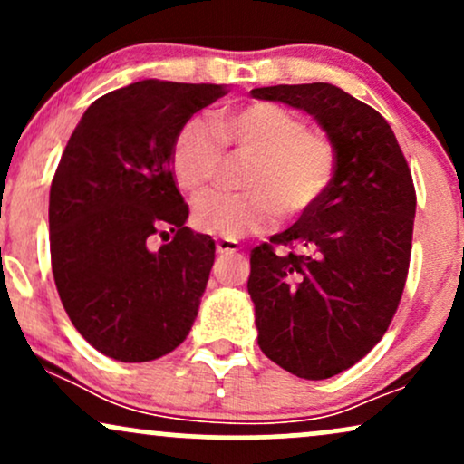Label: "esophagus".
Returning a JSON list of instances; mask_svg holds the SVG:
<instances>
[{"label": "esophagus", "mask_w": 464, "mask_h": 464, "mask_svg": "<svg viewBox=\"0 0 464 464\" xmlns=\"http://www.w3.org/2000/svg\"><path fill=\"white\" fill-rule=\"evenodd\" d=\"M216 250L220 255H231V253H237L239 250V244L237 242H233V239H218L216 242Z\"/></svg>", "instance_id": "1"}]
</instances>
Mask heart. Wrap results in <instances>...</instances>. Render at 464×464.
I'll return each instance as SVG.
<instances>
[{
    "label": "heart",
    "instance_id": "obj_1",
    "mask_svg": "<svg viewBox=\"0 0 464 464\" xmlns=\"http://www.w3.org/2000/svg\"><path fill=\"white\" fill-rule=\"evenodd\" d=\"M225 146L250 161L239 177L244 191H211L196 200V227L216 236L244 237L268 227L275 214L301 216L334 179L335 150L327 137L285 106L253 102L220 111L214 124L194 117L179 130L169 157L179 188L188 194L209 188Z\"/></svg>",
    "mask_w": 464,
    "mask_h": 464
}]
</instances>
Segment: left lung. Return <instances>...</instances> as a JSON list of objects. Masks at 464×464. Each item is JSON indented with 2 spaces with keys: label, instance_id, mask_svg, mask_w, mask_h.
<instances>
[{
  "label": "left lung",
  "instance_id": "left-lung-1",
  "mask_svg": "<svg viewBox=\"0 0 464 464\" xmlns=\"http://www.w3.org/2000/svg\"><path fill=\"white\" fill-rule=\"evenodd\" d=\"M305 111L335 150L334 179L299 222L250 253L259 349L303 380H327L386 334L412 248V174L388 121L329 82L253 89ZM273 243L291 248L275 254Z\"/></svg>",
  "mask_w": 464,
  "mask_h": 464
}]
</instances>
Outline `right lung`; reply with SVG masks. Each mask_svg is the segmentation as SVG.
<instances>
[{
  "mask_svg": "<svg viewBox=\"0 0 464 464\" xmlns=\"http://www.w3.org/2000/svg\"><path fill=\"white\" fill-rule=\"evenodd\" d=\"M225 93L140 80L95 100L69 137L50 189L52 273L69 321L109 358H161L196 321L216 244L185 227L169 157L189 117Z\"/></svg>",
  "mask_w": 464,
  "mask_h": 464,
  "instance_id": "right-lung-1",
  "label": "right lung"
}]
</instances>
